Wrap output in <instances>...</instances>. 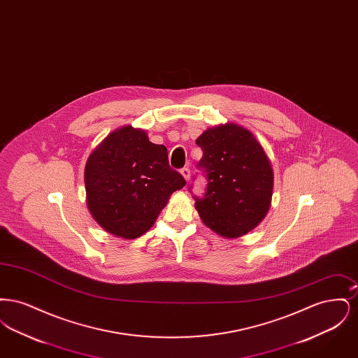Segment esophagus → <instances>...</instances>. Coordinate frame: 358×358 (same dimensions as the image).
Segmentation results:
<instances>
[{
    "instance_id": "obj_1",
    "label": "esophagus",
    "mask_w": 358,
    "mask_h": 358,
    "mask_svg": "<svg viewBox=\"0 0 358 358\" xmlns=\"http://www.w3.org/2000/svg\"><path fill=\"white\" fill-rule=\"evenodd\" d=\"M181 174L184 176V178H185L187 181H189V178H190V169H189V168H182V169H181Z\"/></svg>"
}]
</instances>
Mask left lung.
<instances>
[{
    "instance_id": "1",
    "label": "left lung",
    "mask_w": 358,
    "mask_h": 358,
    "mask_svg": "<svg viewBox=\"0 0 358 358\" xmlns=\"http://www.w3.org/2000/svg\"><path fill=\"white\" fill-rule=\"evenodd\" d=\"M196 143L203 150L197 168L208 182L204 196H193L201 220L224 238L245 235L264 219L273 197V169L262 145L235 123L208 129Z\"/></svg>"
}]
</instances>
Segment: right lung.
Wrapping results in <instances>:
<instances>
[{
	"label": "right lung",
	"mask_w": 358,
	"mask_h": 358,
	"mask_svg": "<svg viewBox=\"0 0 358 358\" xmlns=\"http://www.w3.org/2000/svg\"><path fill=\"white\" fill-rule=\"evenodd\" d=\"M85 182L92 217L123 238L149 231L171 193L187 184L171 169L166 148L131 126L113 131L91 153Z\"/></svg>",
	"instance_id": "1"
}]
</instances>
